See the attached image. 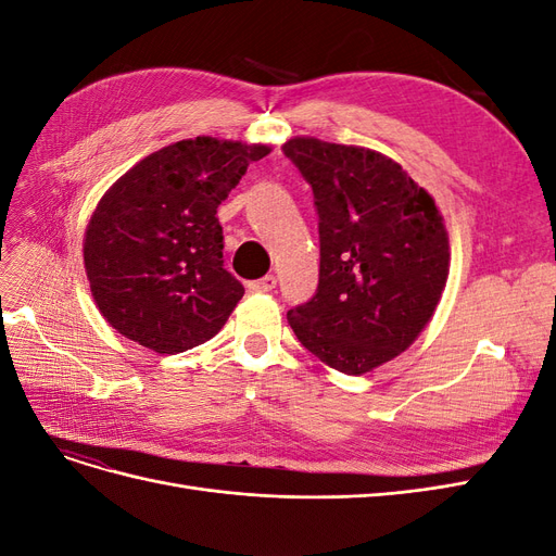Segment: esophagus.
<instances>
[{"label":"esophagus","instance_id":"1","mask_svg":"<svg viewBox=\"0 0 556 556\" xmlns=\"http://www.w3.org/2000/svg\"><path fill=\"white\" fill-rule=\"evenodd\" d=\"M276 288V276H264L260 280H250L248 290L250 292H271Z\"/></svg>","mask_w":556,"mask_h":556}]
</instances>
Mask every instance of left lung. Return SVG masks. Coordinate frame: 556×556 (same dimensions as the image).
<instances>
[{
	"label": "left lung",
	"mask_w": 556,
	"mask_h": 556,
	"mask_svg": "<svg viewBox=\"0 0 556 556\" xmlns=\"http://www.w3.org/2000/svg\"><path fill=\"white\" fill-rule=\"evenodd\" d=\"M282 153L308 180L319 215L317 290L288 323L336 371H374L408 350L439 306L450 274L443 215L371 148L294 137Z\"/></svg>",
	"instance_id": "1"
}]
</instances>
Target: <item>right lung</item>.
<instances>
[{
    "label": "right lung",
    "mask_w": 556,
    "mask_h": 556,
    "mask_svg": "<svg viewBox=\"0 0 556 556\" xmlns=\"http://www.w3.org/2000/svg\"><path fill=\"white\" fill-rule=\"evenodd\" d=\"M271 146L197 137L117 178L90 217L83 262L99 313L125 339L176 355L220 331L243 296L223 262L217 206Z\"/></svg>",
    "instance_id": "1"
}]
</instances>
